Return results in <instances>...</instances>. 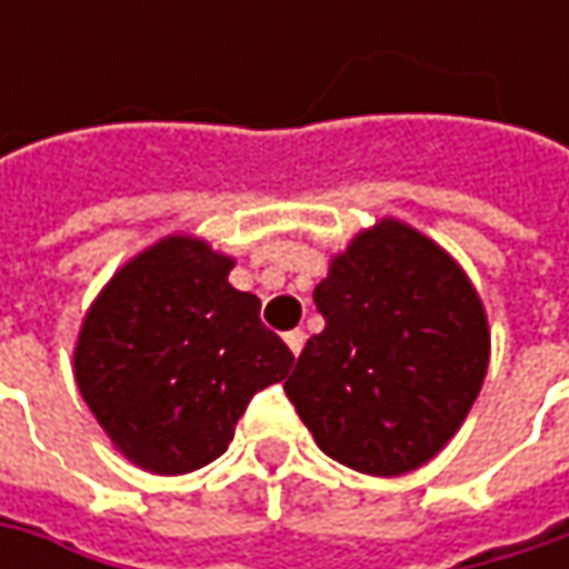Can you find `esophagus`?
Listing matches in <instances>:
<instances>
[{"mask_svg": "<svg viewBox=\"0 0 569 569\" xmlns=\"http://www.w3.org/2000/svg\"><path fill=\"white\" fill-rule=\"evenodd\" d=\"M284 341H288V348L295 351V358L303 351V341H307V336L300 332V329H291V332H284Z\"/></svg>", "mask_w": 569, "mask_h": 569, "instance_id": "34e87169", "label": "esophagus"}]
</instances>
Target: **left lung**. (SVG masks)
I'll return each instance as SVG.
<instances>
[{
	"instance_id": "obj_1",
	"label": "left lung",
	"mask_w": 569,
	"mask_h": 569,
	"mask_svg": "<svg viewBox=\"0 0 569 569\" xmlns=\"http://www.w3.org/2000/svg\"><path fill=\"white\" fill-rule=\"evenodd\" d=\"M326 329L284 382L317 447L363 475L425 466L466 421L491 336L466 272L399 221L361 233L313 291Z\"/></svg>"
}]
</instances>
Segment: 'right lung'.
Listing matches in <instances>:
<instances>
[{
	"label": "right lung",
	"mask_w": 569,
	"mask_h": 569,
	"mask_svg": "<svg viewBox=\"0 0 569 569\" xmlns=\"http://www.w3.org/2000/svg\"><path fill=\"white\" fill-rule=\"evenodd\" d=\"M228 256L170 237L132 259L94 300L76 380L110 440L148 471L218 459L250 399L284 380L295 355L259 319V297L228 284Z\"/></svg>",
	"instance_id": "1"
}]
</instances>
